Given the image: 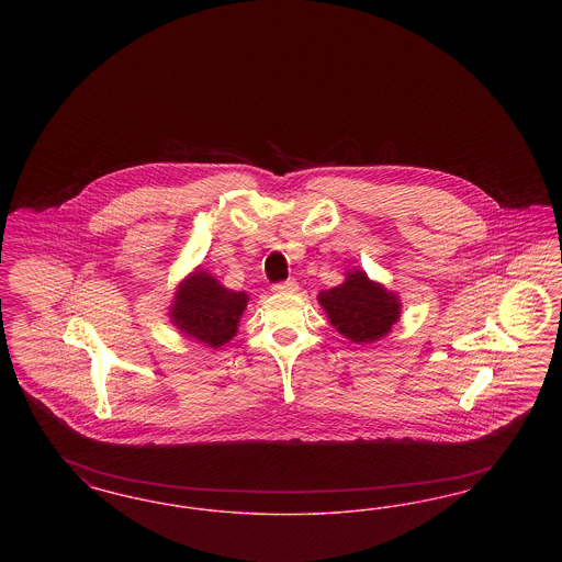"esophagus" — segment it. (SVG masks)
Wrapping results in <instances>:
<instances>
[{"mask_svg": "<svg viewBox=\"0 0 562 562\" xmlns=\"http://www.w3.org/2000/svg\"><path fill=\"white\" fill-rule=\"evenodd\" d=\"M271 291L276 294H293L299 291V284L294 280H284V282H278L271 286Z\"/></svg>", "mask_w": 562, "mask_h": 562, "instance_id": "1", "label": "esophagus"}]
</instances>
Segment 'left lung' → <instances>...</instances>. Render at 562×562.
Segmentation results:
<instances>
[{
  "instance_id": "left-lung-1",
  "label": "left lung",
  "mask_w": 562,
  "mask_h": 562,
  "mask_svg": "<svg viewBox=\"0 0 562 562\" xmlns=\"http://www.w3.org/2000/svg\"><path fill=\"white\" fill-rule=\"evenodd\" d=\"M318 303L330 324L353 344H373L401 318L398 294L387 293L360 269L348 271L344 284L322 291Z\"/></svg>"
}]
</instances>
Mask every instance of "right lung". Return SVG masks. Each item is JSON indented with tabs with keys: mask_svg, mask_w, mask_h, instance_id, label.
<instances>
[{
	"mask_svg": "<svg viewBox=\"0 0 562 562\" xmlns=\"http://www.w3.org/2000/svg\"><path fill=\"white\" fill-rule=\"evenodd\" d=\"M246 303L248 294L229 291L204 269H195L179 284L168 316L191 339L221 348L236 335Z\"/></svg>",
	"mask_w": 562,
	"mask_h": 562,
	"instance_id": "1",
	"label": "right lung"
}]
</instances>
